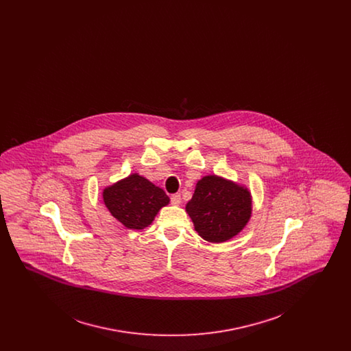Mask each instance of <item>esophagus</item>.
I'll return each mask as SVG.
<instances>
[{
	"label": "esophagus",
	"instance_id": "esophagus-1",
	"mask_svg": "<svg viewBox=\"0 0 351 351\" xmlns=\"http://www.w3.org/2000/svg\"><path fill=\"white\" fill-rule=\"evenodd\" d=\"M171 202H172L173 205H179V204L182 202V196H180L179 193L172 195V196H171Z\"/></svg>",
	"mask_w": 351,
	"mask_h": 351
}]
</instances>
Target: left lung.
<instances>
[{
    "label": "left lung",
    "instance_id": "8db88e82",
    "mask_svg": "<svg viewBox=\"0 0 351 351\" xmlns=\"http://www.w3.org/2000/svg\"><path fill=\"white\" fill-rule=\"evenodd\" d=\"M195 230L208 242H225L239 233L251 216L250 192L218 176H205L188 201Z\"/></svg>",
    "mask_w": 351,
    "mask_h": 351
}]
</instances>
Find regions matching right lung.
Returning <instances> with one entry per match:
<instances>
[{
  "mask_svg": "<svg viewBox=\"0 0 351 351\" xmlns=\"http://www.w3.org/2000/svg\"><path fill=\"white\" fill-rule=\"evenodd\" d=\"M104 202L121 223L141 230L150 225L159 209L169 202V197L162 188L133 173L105 188Z\"/></svg>",
  "mask_w": 351,
  "mask_h": 351,
  "instance_id": "add662e5",
  "label": "right lung"
}]
</instances>
